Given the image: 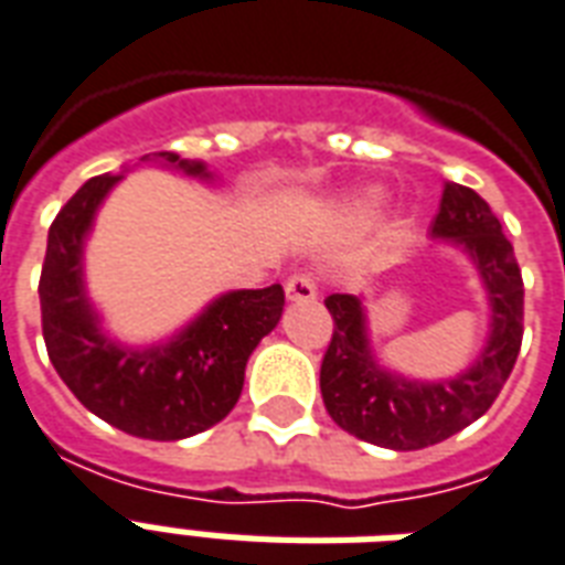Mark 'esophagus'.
Wrapping results in <instances>:
<instances>
[{
	"mask_svg": "<svg viewBox=\"0 0 565 565\" xmlns=\"http://www.w3.org/2000/svg\"><path fill=\"white\" fill-rule=\"evenodd\" d=\"M286 298L291 303H309V300L318 298V288L316 279L309 277V274H298V277H291L286 282Z\"/></svg>",
	"mask_w": 565,
	"mask_h": 565,
	"instance_id": "34e87169",
	"label": "esophagus"
}]
</instances>
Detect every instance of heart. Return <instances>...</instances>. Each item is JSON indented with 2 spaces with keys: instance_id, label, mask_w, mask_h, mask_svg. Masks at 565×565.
I'll list each match as a JSON object with an SVG mask.
<instances>
[{
  "instance_id": "obj_1",
  "label": "heart",
  "mask_w": 565,
  "mask_h": 565,
  "mask_svg": "<svg viewBox=\"0 0 565 565\" xmlns=\"http://www.w3.org/2000/svg\"><path fill=\"white\" fill-rule=\"evenodd\" d=\"M381 202V193H375V190H366V193H354V196L345 199V205L351 214H358V217H363V214H372L375 207H379Z\"/></svg>"
}]
</instances>
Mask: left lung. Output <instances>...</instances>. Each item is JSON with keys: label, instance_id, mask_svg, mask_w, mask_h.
I'll use <instances>...</instances> for the list:
<instances>
[{"label": "left lung", "instance_id": "8db88e82", "mask_svg": "<svg viewBox=\"0 0 565 565\" xmlns=\"http://www.w3.org/2000/svg\"><path fill=\"white\" fill-rule=\"evenodd\" d=\"M428 237L459 249L489 307L486 345L449 379H411L384 363L369 333L363 295H330L333 339L321 360V396L339 428L387 449H423L452 438L491 408L521 348L524 286L512 244L489 202L470 186L444 181Z\"/></svg>", "mask_w": 565, "mask_h": 565}]
</instances>
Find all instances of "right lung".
I'll return each instance as SVG.
<instances>
[{
    "instance_id": "obj_1",
    "label": "right lung",
    "mask_w": 565,
    "mask_h": 565,
    "mask_svg": "<svg viewBox=\"0 0 565 565\" xmlns=\"http://www.w3.org/2000/svg\"><path fill=\"white\" fill-rule=\"evenodd\" d=\"M142 163L202 184L220 181L205 160H186L175 151H154L137 167ZM125 172L86 181L50 226L38 286L46 354L95 417L134 438L184 440L217 426L235 408L249 354L279 324L286 295L282 286L235 288L207 300L169 337L154 342L116 337L88 295L86 244L97 211Z\"/></svg>"
}]
</instances>
